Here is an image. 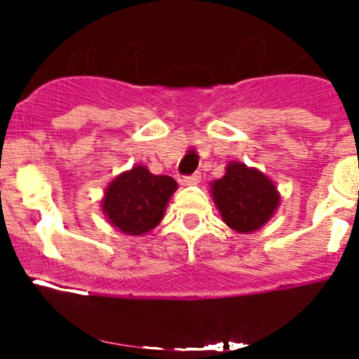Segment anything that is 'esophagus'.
Returning a JSON list of instances; mask_svg holds the SVG:
<instances>
[{
    "label": "esophagus",
    "mask_w": 359,
    "mask_h": 359,
    "mask_svg": "<svg viewBox=\"0 0 359 359\" xmlns=\"http://www.w3.org/2000/svg\"><path fill=\"white\" fill-rule=\"evenodd\" d=\"M200 180H201V173L198 172V173H193V175H189V177H184L182 184L184 186H196Z\"/></svg>",
    "instance_id": "esophagus-1"
}]
</instances>
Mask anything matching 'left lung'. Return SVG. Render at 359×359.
Here are the masks:
<instances>
[{"mask_svg":"<svg viewBox=\"0 0 359 359\" xmlns=\"http://www.w3.org/2000/svg\"><path fill=\"white\" fill-rule=\"evenodd\" d=\"M210 193L224 222L241 234L266 226L281 203L276 184L241 161L227 163L224 177L210 182Z\"/></svg>","mask_w":359,"mask_h":359,"instance_id":"1","label":"left lung"}]
</instances>
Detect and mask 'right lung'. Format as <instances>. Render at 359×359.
<instances>
[{"mask_svg":"<svg viewBox=\"0 0 359 359\" xmlns=\"http://www.w3.org/2000/svg\"><path fill=\"white\" fill-rule=\"evenodd\" d=\"M177 182L168 175H154L144 165L132 166L111 180L100 208L107 222L128 236H144L161 222Z\"/></svg>","mask_w":359,"mask_h":359,"instance_id":"right-lung-1","label":"right lung"}]
</instances>
